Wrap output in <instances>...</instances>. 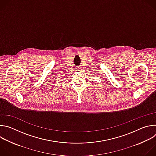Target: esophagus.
<instances>
[{
    "instance_id": "1",
    "label": "esophagus",
    "mask_w": 156,
    "mask_h": 156,
    "mask_svg": "<svg viewBox=\"0 0 156 156\" xmlns=\"http://www.w3.org/2000/svg\"><path fill=\"white\" fill-rule=\"evenodd\" d=\"M76 69H77V70H80V68L79 67V66H78V67H77Z\"/></svg>"
}]
</instances>
